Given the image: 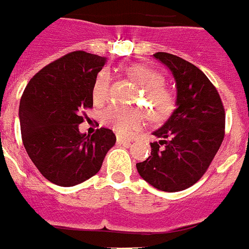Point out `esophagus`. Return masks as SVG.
Instances as JSON below:
<instances>
[{
    "label": "esophagus",
    "instance_id": "obj_1",
    "mask_svg": "<svg viewBox=\"0 0 249 249\" xmlns=\"http://www.w3.org/2000/svg\"><path fill=\"white\" fill-rule=\"evenodd\" d=\"M116 142H117L118 144H126V146H129V144H131V140H128V138H123L121 137V136H117Z\"/></svg>",
    "mask_w": 249,
    "mask_h": 249
}]
</instances>
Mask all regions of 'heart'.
Instances as JSON below:
<instances>
[{
	"label": "heart",
	"instance_id": "b5f03b06",
	"mask_svg": "<svg viewBox=\"0 0 249 249\" xmlns=\"http://www.w3.org/2000/svg\"><path fill=\"white\" fill-rule=\"evenodd\" d=\"M129 80L141 87L138 100L142 105L148 107L149 116L155 120L166 117L172 109L173 97L167 87L162 85L163 77L156 70L144 65H132L124 70ZM109 92V73L101 71L96 77L92 97L94 102H102L107 98ZM102 121L107 126L123 136L131 135L135 129L140 128L146 121V114L141 108L127 107L121 105H111L105 109Z\"/></svg>",
	"mask_w": 249,
	"mask_h": 249
}]
</instances>
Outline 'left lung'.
Segmentation results:
<instances>
[{"label": "left lung", "instance_id": "1", "mask_svg": "<svg viewBox=\"0 0 249 249\" xmlns=\"http://www.w3.org/2000/svg\"><path fill=\"white\" fill-rule=\"evenodd\" d=\"M153 56L171 70L176 81V108L163 126L153 132L151 156L137 163L144 181L164 192H178L201 179L224 138L223 103L208 77L175 54Z\"/></svg>", "mask_w": 249, "mask_h": 249}]
</instances>
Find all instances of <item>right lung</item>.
<instances>
[{"label":"right lung","mask_w":249,"mask_h":249,"mask_svg":"<svg viewBox=\"0 0 249 249\" xmlns=\"http://www.w3.org/2000/svg\"><path fill=\"white\" fill-rule=\"evenodd\" d=\"M105 57L74 51L37 72L19 102L22 142L41 175L52 183L72 187L101 169L116 143L108 128L80 133L83 109L93 106L94 81Z\"/></svg>","instance_id":"right-lung-1"}]
</instances>
